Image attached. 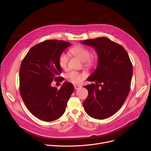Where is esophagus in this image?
Segmentation results:
<instances>
[{
  "mask_svg": "<svg viewBox=\"0 0 151 151\" xmlns=\"http://www.w3.org/2000/svg\"><path fill=\"white\" fill-rule=\"evenodd\" d=\"M81 85H74V88L75 90H78L80 89L81 88Z\"/></svg>",
  "mask_w": 151,
  "mask_h": 151,
  "instance_id": "1",
  "label": "esophagus"
}]
</instances>
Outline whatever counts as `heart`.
Listing matches in <instances>:
<instances>
[{"label": "heart", "mask_w": 151, "mask_h": 151, "mask_svg": "<svg viewBox=\"0 0 151 151\" xmlns=\"http://www.w3.org/2000/svg\"><path fill=\"white\" fill-rule=\"evenodd\" d=\"M70 51L73 55L83 61V66L86 68H91L96 63V57L93 55H90V50L83 46H75L70 49ZM58 63L60 68L63 69H67L68 64V57L66 54L63 53L60 55ZM83 77L84 75L83 74L73 70L70 71L66 74V78L67 80L69 82L75 84L81 83Z\"/></svg>", "instance_id": "obj_1"}]
</instances>
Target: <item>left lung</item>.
I'll return each instance as SVG.
<instances>
[{"instance_id": "8db88e82", "label": "left lung", "mask_w": 151, "mask_h": 151, "mask_svg": "<svg viewBox=\"0 0 151 151\" xmlns=\"http://www.w3.org/2000/svg\"><path fill=\"white\" fill-rule=\"evenodd\" d=\"M81 43L94 47L99 57L97 69L87 79L96 84L83 87L88 91L83 103L84 109L95 119L107 118L121 108L130 92L132 63L123 47L107 37Z\"/></svg>"}]
</instances>
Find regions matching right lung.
<instances>
[{
    "label": "right lung",
    "mask_w": 151,
    "mask_h": 151,
    "mask_svg": "<svg viewBox=\"0 0 151 151\" xmlns=\"http://www.w3.org/2000/svg\"><path fill=\"white\" fill-rule=\"evenodd\" d=\"M71 44L64 40H47L33 47L21 64L19 93L28 110L37 118L52 121L65 112L73 92L72 83L64 82L61 88L51 87L53 80L63 81L58 58Z\"/></svg>",
    "instance_id": "obj_1"
}]
</instances>
